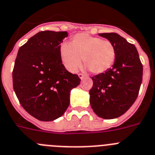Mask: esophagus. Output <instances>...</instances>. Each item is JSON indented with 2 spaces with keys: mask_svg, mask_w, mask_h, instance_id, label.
Returning <instances> with one entry per match:
<instances>
[{
  "mask_svg": "<svg viewBox=\"0 0 155 155\" xmlns=\"http://www.w3.org/2000/svg\"><path fill=\"white\" fill-rule=\"evenodd\" d=\"M78 76H79V77L81 79H83V78H84L85 76H86L84 74H82V73H79V75H78Z\"/></svg>",
  "mask_w": 155,
  "mask_h": 155,
  "instance_id": "34e87169",
  "label": "esophagus"
}]
</instances>
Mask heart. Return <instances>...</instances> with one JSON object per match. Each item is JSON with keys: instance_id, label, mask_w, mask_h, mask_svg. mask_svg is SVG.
<instances>
[{"instance_id": "1", "label": "heart", "mask_w": 155, "mask_h": 155, "mask_svg": "<svg viewBox=\"0 0 155 155\" xmlns=\"http://www.w3.org/2000/svg\"><path fill=\"white\" fill-rule=\"evenodd\" d=\"M59 55L64 66L71 72H76L82 61L95 74L104 73L110 69L116 58V49L109 40L78 33L72 38L71 45L63 42L59 47Z\"/></svg>"}]
</instances>
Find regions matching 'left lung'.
Masks as SVG:
<instances>
[{"label": "left lung", "instance_id": "left-lung-1", "mask_svg": "<svg viewBox=\"0 0 155 155\" xmlns=\"http://www.w3.org/2000/svg\"><path fill=\"white\" fill-rule=\"evenodd\" d=\"M114 44L116 58L110 69L93 76L90 90L92 109L98 117L114 119L126 113L138 96L143 65L134 45L117 33H102Z\"/></svg>", "mask_w": 155, "mask_h": 155}]
</instances>
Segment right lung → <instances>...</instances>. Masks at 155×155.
<instances>
[{
	"label": "right lung",
	"instance_id": "add662e5",
	"mask_svg": "<svg viewBox=\"0 0 155 155\" xmlns=\"http://www.w3.org/2000/svg\"><path fill=\"white\" fill-rule=\"evenodd\" d=\"M66 31H42L20 47L12 72L13 87L21 105L41 121L63 115L72 89L81 79L62 64L59 47Z\"/></svg>",
	"mask_w": 155,
	"mask_h": 155
}]
</instances>
